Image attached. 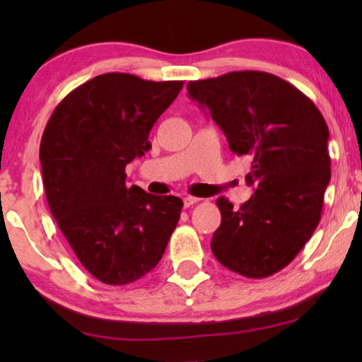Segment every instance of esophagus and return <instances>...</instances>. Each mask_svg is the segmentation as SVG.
<instances>
[{
    "label": "esophagus",
    "instance_id": "34e87169",
    "mask_svg": "<svg viewBox=\"0 0 362 362\" xmlns=\"http://www.w3.org/2000/svg\"><path fill=\"white\" fill-rule=\"evenodd\" d=\"M201 199L199 197H192V196H187V197H185V207H191V206H194L196 202H199Z\"/></svg>",
    "mask_w": 362,
    "mask_h": 362
}]
</instances>
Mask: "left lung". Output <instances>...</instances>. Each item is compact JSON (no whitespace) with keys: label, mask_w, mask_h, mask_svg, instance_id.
<instances>
[{"label":"left lung","mask_w":362,"mask_h":362,"mask_svg":"<svg viewBox=\"0 0 362 362\" xmlns=\"http://www.w3.org/2000/svg\"><path fill=\"white\" fill-rule=\"evenodd\" d=\"M187 92L221 127L232 153L252 160L250 199L237 209L217 199L222 219L212 254L247 279L274 275L318 227L331 180L328 125L303 92L269 72L192 81Z\"/></svg>","instance_id":"obj_1"}]
</instances>
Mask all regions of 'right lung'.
<instances>
[{
  "instance_id": "right-lung-1",
  "label": "right lung",
  "mask_w": 362,
  "mask_h": 362,
  "mask_svg": "<svg viewBox=\"0 0 362 362\" xmlns=\"http://www.w3.org/2000/svg\"><path fill=\"white\" fill-rule=\"evenodd\" d=\"M182 81L102 74L64 97L44 128L39 160L49 209L88 274L132 284L155 269L182 201L127 186L125 166L151 148L153 125Z\"/></svg>"
}]
</instances>
